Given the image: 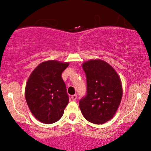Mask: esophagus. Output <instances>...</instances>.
Wrapping results in <instances>:
<instances>
[{
  "mask_svg": "<svg viewBox=\"0 0 151 151\" xmlns=\"http://www.w3.org/2000/svg\"><path fill=\"white\" fill-rule=\"evenodd\" d=\"M77 95H73L71 96V99L73 100V101H75L76 99H77Z\"/></svg>",
  "mask_w": 151,
  "mask_h": 151,
  "instance_id": "esophagus-1",
  "label": "esophagus"
}]
</instances>
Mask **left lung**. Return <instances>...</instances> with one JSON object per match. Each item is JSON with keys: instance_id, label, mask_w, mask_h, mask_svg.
Wrapping results in <instances>:
<instances>
[{"instance_id": "8db88e82", "label": "left lung", "mask_w": 151, "mask_h": 151, "mask_svg": "<svg viewBox=\"0 0 151 151\" xmlns=\"http://www.w3.org/2000/svg\"><path fill=\"white\" fill-rule=\"evenodd\" d=\"M87 77V95L80 101L84 118L94 124H104L115 116L123 96L121 78L112 66L101 59L83 63Z\"/></svg>"}]
</instances>
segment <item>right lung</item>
Instances as JSON below:
<instances>
[{"label": "right lung", "instance_id": "obj_1", "mask_svg": "<svg viewBox=\"0 0 151 151\" xmlns=\"http://www.w3.org/2000/svg\"><path fill=\"white\" fill-rule=\"evenodd\" d=\"M68 62L49 60L38 65L29 76L25 96L29 109L39 121L51 124L61 118L68 104L61 74Z\"/></svg>", "mask_w": 151, "mask_h": 151}]
</instances>
